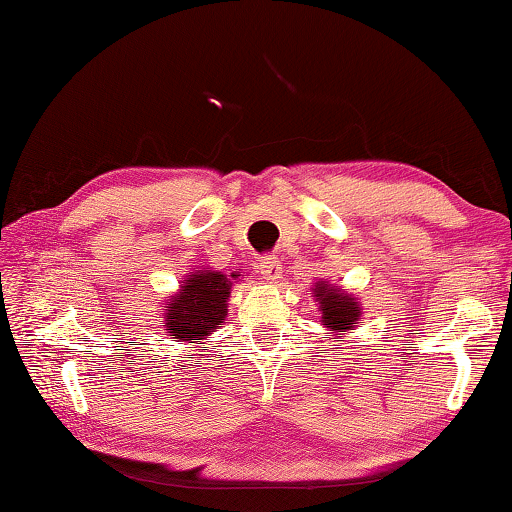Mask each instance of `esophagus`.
I'll return each mask as SVG.
<instances>
[{
	"instance_id": "esophagus-1",
	"label": "esophagus",
	"mask_w": 512,
	"mask_h": 512,
	"mask_svg": "<svg viewBox=\"0 0 512 512\" xmlns=\"http://www.w3.org/2000/svg\"><path fill=\"white\" fill-rule=\"evenodd\" d=\"M259 273L266 282H277L282 277V262L277 257H264L259 262Z\"/></svg>"
}]
</instances>
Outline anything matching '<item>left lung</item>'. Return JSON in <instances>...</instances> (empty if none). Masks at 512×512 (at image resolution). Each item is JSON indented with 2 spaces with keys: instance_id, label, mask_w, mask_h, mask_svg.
<instances>
[{
  "instance_id": "left-lung-1",
  "label": "left lung",
  "mask_w": 512,
  "mask_h": 512,
  "mask_svg": "<svg viewBox=\"0 0 512 512\" xmlns=\"http://www.w3.org/2000/svg\"><path fill=\"white\" fill-rule=\"evenodd\" d=\"M311 291H314L318 309L320 314H323L320 320H323V325L327 327L329 336H339L357 327L363 309L352 293L334 287V284H329L325 280L316 282Z\"/></svg>"
}]
</instances>
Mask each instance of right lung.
Wrapping results in <instances>:
<instances>
[{"mask_svg":"<svg viewBox=\"0 0 512 512\" xmlns=\"http://www.w3.org/2000/svg\"><path fill=\"white\" fill-rule=\"evenodd\" d=\"M232 280H239V271L230 275L221 271H194L187 275L164 307L162 327L167 336L183 343L210 339L228 316Z\"/></svg>","mask_w":512,"mask_h":512,"instance_id":"obj_1","label":"right lung"}]
</instances>
